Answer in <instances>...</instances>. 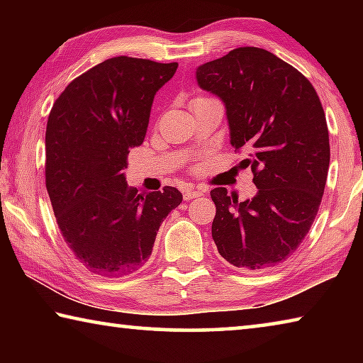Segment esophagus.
<instances>
[{"mask_svg":"<svg viewBox=\"0 0 363 363\" xmlns=\"http://www.w3.org/2000/svg\"><path fill=\"white\" fill-rule=\"evenodd\" d=\"M182 195H184V200H192V199H196V196L203 195V192H201L200 189H195L194 186H186Z\"/></svg>","mask_w":363,"mask_h":363,"instance_id":"esophagus-1","label":"esophagus"}]
</instances>
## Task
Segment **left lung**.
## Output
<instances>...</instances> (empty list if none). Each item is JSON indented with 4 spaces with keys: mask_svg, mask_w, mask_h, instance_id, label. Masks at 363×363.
Listing matches in <instances>:
<instances>
[{
    "mask_svg": "<svg viewBox=\"0 0 363 363\" xmlns=\"http://www.w3.org/2000/svg\"><path fill=\"white\" fill-rule=\"evenodd\" d=\"M201 89L225 106L230 144L247 153L257 194L238 201L225 187L211 235L219 255L248 272L286 261L317 216L330 167L327 120L303 73L261 48H237L196 69Z\"/></svg>",
    "mask_w": 363,
    "mask_h": 363,
    "instance_id": "8db88e82",
    "label": "left lung"
}]
</instances>
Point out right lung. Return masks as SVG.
Instances as JSON below:
<instances>
[{
  "label": "right lung",
  "instance_id": "1",
  "mask_svg": "<svg viewBox=\"0 0 363 363\" xmlns=\"http://www.w3.org/2000/svg\"><path fill=\"white\" fill-rule=\"evenodd\" d=\"M177 62L112 57L73 79L46 126V189L67 247L91 274L123 277L144 266L160 225L181 205L176 187L139 192L123 169L144 143L157 91Z\"/></svg>",
  "mask_w": 363,
  "mask_h": 363
}]
</instances>
